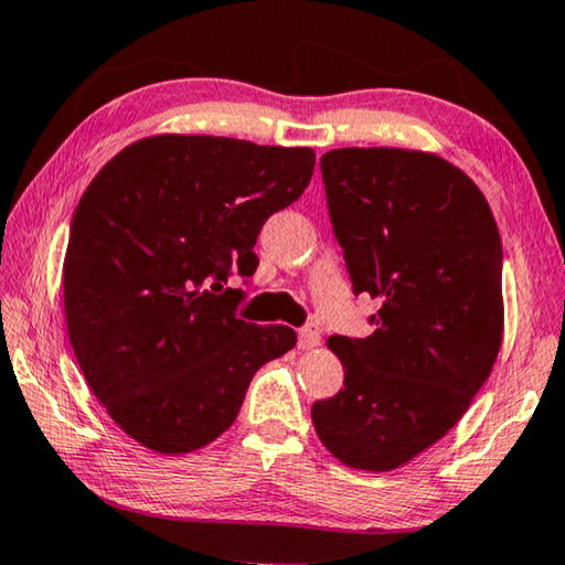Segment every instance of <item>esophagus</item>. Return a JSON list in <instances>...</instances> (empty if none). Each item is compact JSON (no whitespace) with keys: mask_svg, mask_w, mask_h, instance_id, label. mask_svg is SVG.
<instances>
[{"mask_svg":"<svg viewBox=\"0 0 565 565\" xmlns=\"http://www.w3.org/2000/svg\"><path fill=\"white\" fill-rule=\"evenodd\" d=\"M319 343H321V331L317 323H306L303 329H299V349L311 351V349H317Z\"/></svg>","mask_w":565,"mask_h":565,"instance_id":"obj_1","label":"esophagus"}]
</instances>
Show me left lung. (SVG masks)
I'll return each instance as SVG.
<instances>
[{
    "label": "left lung",
    "instance_id": "left-lung-1",
    "mask_svg": "<svg viewBox=\"0 0 565 565\" xmlns=\"http://www.w3.org/2000/svg\"><path fill=\"white\" fill-rule=\"evenodd\" d=\"M353 294L379 311L366 339L331 337L343 388L311 406L341 463L391 471L444 438L489 379L503 337L501 236L471 179L426 151L321 157Z\"/></svg>",
    "mask_w": 565,
    "mask_h": 565
}]
</instances>
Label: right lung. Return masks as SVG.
Returning a JSON list of instances; mask_svg holds the SVG:
<instances>
[{
	"instance_id": "obj_1",
	"label": "right lung",
	"mask_w": 565,
	"mask_h": 565,
	"mask_svg": "<svg viewBox=\"0 0 565 565\" xmlns=\"http://www.w3.org/2000/svg\"><path fill=\"white\" fill-rule=\"evenodd\" d=\"M313 149L159 134L121 149L84 191L64 256L66 331L92 394L157 454L222 436L289 327H256L224 289L252 276L266 218L309 186ZM235 301L232 302L231 299Z\"/></svg>"
}]
</instances>
